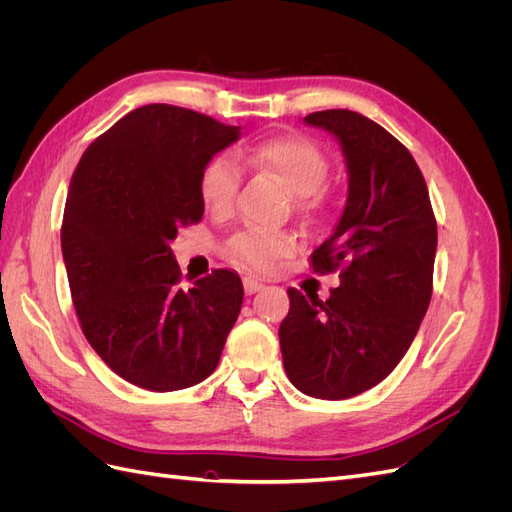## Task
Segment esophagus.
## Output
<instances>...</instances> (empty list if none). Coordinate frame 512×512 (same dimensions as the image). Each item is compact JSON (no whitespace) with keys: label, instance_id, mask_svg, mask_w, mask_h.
I'll return each instance as SVG.
<instances>
[{"label":"esophagus","instance_id":"1","mask_svg":"<svg viewBox=\"0 0 512 512\" xmlns=\"http://www.w3.org/2000/svg\"><path fill=\"white\" fill-rule=\"evenodd\" d=\"M243 288H245V292L247 294H254V292H258L260 288H265V284H262L260 280H256V277H243Z\"/></svg>","mask_w":512,"mask_h":512}]
</instances>
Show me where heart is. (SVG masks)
<instances>
[{
    "label": "heart",
    "mask_w": 512,
    "mask_h": 512,
    "mask_svg": "<svg viewBox=\"0 0 512 512\" xmlns=\"http://www.w3.org/2000/svg\"><path fill=\"white\" fill-rule=\"evenodd\" d=\"M241 158L245 164L267 170L280 179L288 192L299 196L297 207L301 211L314 207V194L322 188L329 173V162L320 147L294 134L247 145L241 151ZM241 181L243 168L235 158L226 153L211 158L200 173L198 188L203 205L218 215L228 213L235 205ZM292 250L294 237L284 230L245 228L228 241V256L252 269H271L277 260L292 254Z\"/></svg>",
    "instance_id": "b5f03b06"
}]
</instances>
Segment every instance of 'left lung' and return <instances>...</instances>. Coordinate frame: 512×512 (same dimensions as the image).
Listing matches in <instances>:
<instances>
[{"label": "left lung", "instance_id": "1", "mask_svg": "<svg viewBox=\"0 0 512 512\" xmlns=\"http://www.w3.org/2000/svg\"><path fill=\"white\" fill-rule=\"evenodd\" d=\"M305 123L342 145L348 198L312 254L314 271H339V286L327 301L288 290L282 359L305 395L348 399L382 382L408 352L431 301L438 226L421 168L393 134L346 108Z\"/></svg>", "mask_w": 512, "mask_h": 512}]
</instances>
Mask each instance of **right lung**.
<instances>
[{
  "label": "right lung",
  "instance_id": "obj_1",
  "mask_svg": "<svg viewBox=\"0 0 512 512\" xmlns=\"http://www.w3.org/2000/svg\"><path fill=\"white\" fill-rule=\"evenodd\" d=\"M239 126L147 104L91 143L61 224L72 303L87 342L117 376L166 393L218 367L243 303L241 277L215 269L181 284L170 241L200 222V173Z\"/></svg>",
  "mask_w": 512,
  "mask_h": 512
}]
</instances>
